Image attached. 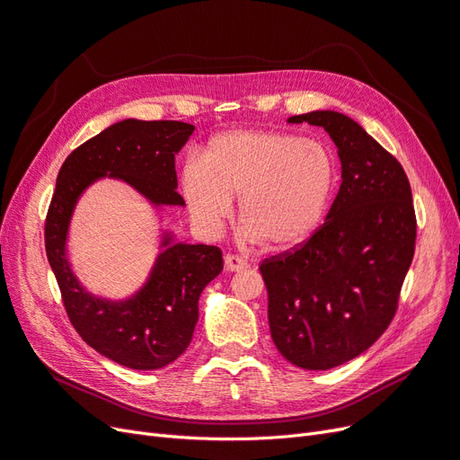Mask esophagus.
<instances>
[{
    "label": "esophagus",
    "instance_id": "1",
    "mask_svg": "<svg viewBox=\"0 0 460 460\" xmlns=\"http://www.w3.org/2000/svg\"><path fill=\"white\" fill-rule=\"evenodd\" d=\"M225 266L228 271H242L249 268V262L242 256H235V254H226L225 256Z\"/></svg>",
    "mask_w": 460,
    "mask_h": 460
}]
</instances>
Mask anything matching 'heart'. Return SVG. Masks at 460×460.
I'll return each instance as SVG.
<instances>
[{
    "mask_svg": "<svg viewBox=\"0 0 460 460\" xmlns=\"http://www.w3.org/2000/svg\"><path fill=\"white\" fill-rule=\"evenodd\" d=\"M336 189V158L315 139L275 130L211 137L201 160L181 170V190L198 228L217 234L237 201L240 223L270 247L298 245L315 232Z\"/></svg>",
    "mask_w": 460,
    "mask_h": 460,
    "instance_id": "1",
    "label": "heart"
}]
</instances>
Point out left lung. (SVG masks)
Here are the masks:
<instances>
[{"mask_svg": "<svg viewBox=\"0 0 460 460\" xmlns=\"http://www.w3.org/2000/svg\"><path fill=\"white\" fill-rule=\"evenodd\" d=\"M288 122L324 128L338 146L341 185L309 240L261 264L270 332L294 366L330 370L364 353L391 324L417 220L406 172L358 122L336 111Z\"/></svg>", "mask_w": 460, "mask_h": 460, "instance_id": "obj_1", "label": "left lung"}]
</instances>
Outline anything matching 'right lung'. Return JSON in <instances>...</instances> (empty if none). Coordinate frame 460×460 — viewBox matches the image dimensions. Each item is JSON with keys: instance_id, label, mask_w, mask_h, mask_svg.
Returning a JSON list of instances; mask_svg holds the SVG:
<instances>
[{"instance_id": "1", "label": "right lung", "mask_w": 460, "mask_h": 460, "mask_svg": "<svg viewBox=\"0 0 460 460\" xmlns=\"http://www.w3.org/2000/svg\"><path fill=\"white\" fill-rule=\"evenodd\" d=\"M194 126L179 120L126 119L88 139L62 164L47 220L45 249L67 317L96 351L132 370H158L187 351L198 323L201 290L223 271L215 245L173 243L164 234L149 279L126 300L86 292L66 256L67 230L81 194L102 177H115L153 206H185L175 190V155Z\"/></svg>"}]
</instances>
